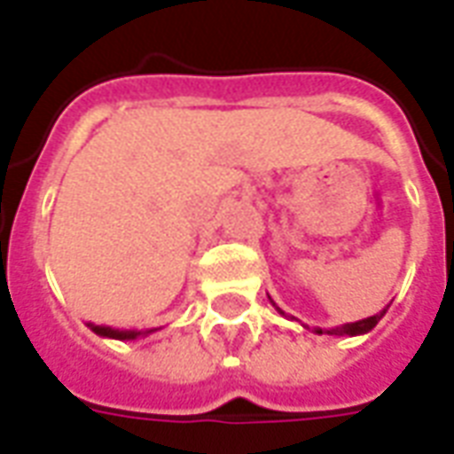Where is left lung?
Returning a JSON list of instances; mask_svg holds the SVG:
<instances>
[{
  "instance_id": "1",
  "label": "left lung",
  "mask_w": 454,
  "mask_h": 454,
  "mask_svg": "<svg viewBox=\"0 0 454 454\" xmlns=\"http://www.w3.org/2000/svg\"><path fill=\"white\" fill-rule=\"evenodd\" d=\"M272 305H275V303H272ZM275 308H277V305H275ZM277 310H279V315H284L282 308H277ZM386 310H388V305H386L381 312H377V315H372V317L357 319V322H350V325L333 326V329H325V333H332V336H360V333H367L379 325V319L384 317ZM284 317H286V315H284ZM291 319H294V317H291ZM315 333H322V329H315Z\"/></svg>"
}]
</instances>
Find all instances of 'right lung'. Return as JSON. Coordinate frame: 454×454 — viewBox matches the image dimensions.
Returning <instances> with one entry per match:
<instances>
[{
	"label": "right lung",
	"mask_w": 454,
	"mask_h": 454,
	"mask_svg": "<svg viewBox=\"0 0 454 454\" xmlns=\"http://www.w3.org/2000/svg\"><path fill=\"white\" fill-rule=\"evenodd\" d=\"M90 329H92L94 333H99V336H104V339H118V340H135L139 339V336H149V333L158 332V329H114V326H101V325H92L90 322Z\"/></svg>",
	"instance_id": "obj_1"
}]
</instances>
